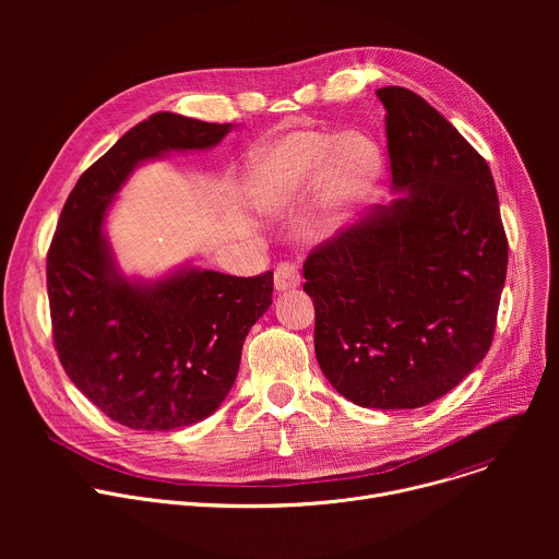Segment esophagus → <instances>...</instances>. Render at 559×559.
<instances>
[{"instance_id":"34e87169","label":"esophagus","mask_w":559,"mask_h":559,"mask_svg":"<svg viewBox=\"0 0 559 559\" xmlns=\"http://www.w3.org/2000/svg\"><path fill=\"white\" fill-rule=\"evenodd\" d=\"M300 285V272L294 263H281L274 270V287L276 292H289Z\"/></svg>"}]
</instances>
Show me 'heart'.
Segmentation results:
<instances>
[{"label": "heart", "instance_id": "obj_1", "mask_svg": "<svg viewBox=\"0 0 559 559\" xmlns=\"http://www.w3.org/2000/svg\"><path fill=\"white\" fill-rule=\"evenodd\" d=\"M380 173V145L365 132L292 130L254 152L248 194L265 214H285L316 199L323 231L336 234L371 197Z\"/></svg>", "mask_w": 559, "mask_h": 559}]
</instances>
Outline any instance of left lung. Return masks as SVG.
<instances>
[{"label":"left lung","mask_w":559,"mask_h":559,"mask_svg":"<svg viewBox=\"0 0 559 559\" xmlns=\"http://www.w3.org/2000/svg\"><path fill=\"white\" fill-rule=\"evenodd\" d=\"M376 95L395 199L318 246L302 289L332 386L358 407L418 409L487 356L509 246L485 158L420 95Z\"/></svg>","instance_id":"left-lung-1"}]
</instances>
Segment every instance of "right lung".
<instances>
[{
	"instance_id": "obj_1",
	"label": "right lung",
	"mask_w": 559,
	"mask_h": 559,
	"mask_svg": "<svg viewBox=\"0 0 559 559\" xmlns=\"http://www.w3.org/2000/svg\"><path fill=\"white\" fill-rule=\"evenodd\" d=\"M234 128L154 112L79 177L61 210L46 261L55 347L74 386L123 427L173 431L212 416L272 305V272L241 278L186 263L150 281L126 276L106 234L141 164L210 150Z\"/></svg>"
}]
</instances>
